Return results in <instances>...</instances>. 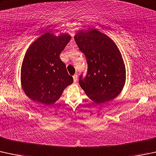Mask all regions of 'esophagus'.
<instances>
[{"label":"esophagus","instance_id":"obj_1","mask_svg":"<svg viewBox=\"0 0 156 156\" xmlns=\"http://www.w3.org/2000/svg\"><path fill=\"white\" fill-rule=\"evenodd\" d=\"M73 81H74V83L77 82V81H78V75H73Z\"/></svg>","mask_w":156,"mask_h":156}]
</instances>
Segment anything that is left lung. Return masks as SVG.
Instances as JSON below:
<instances>
[{
	"instance_id": "obj_1",
	"label": "left lung",
	"mask_w": 156,
	"mask_h": 156,
	"mask_svg": "<svg viewBox=\"0 0 156 156\" xmlns=\"http://www.w3.org/2000/svg\"><path fill=\"white\" fill-rule=\"evenodd\" d=\"M75 40L87 63L86 75L79 77L80 86L96 104L114 99L126 82L125 64L116 44L96 30L79 31Z\"/></svg>"
}]
</instances>
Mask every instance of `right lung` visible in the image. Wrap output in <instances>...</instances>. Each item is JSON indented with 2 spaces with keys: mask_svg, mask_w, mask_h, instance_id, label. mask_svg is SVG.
Returning <instances> with one entry per match:
<instances>
[{
  "mask_svg": "<svg viewBox=\"0 0 156 156\" xmlns=\"http://www.w3.org/2000/svg\"><path fill=\"white\" fill-rule=\"evenodd\" d=\"M71 37L41 36L27 49L21 69V81L25 94L41 104H54L67 86L73 82L60 55Z\"/></svg>",
  "mask_w": 156,
  "mask_h": 156,
  "instance_id": "obj_1",
  "label": "right lung"
}]
</instances>
